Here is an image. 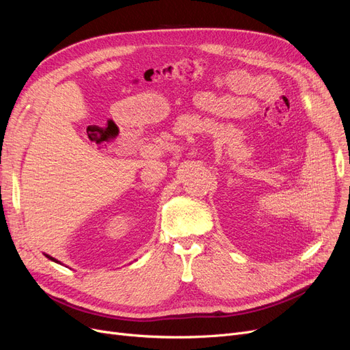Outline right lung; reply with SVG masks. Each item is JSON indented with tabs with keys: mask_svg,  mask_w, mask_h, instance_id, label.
Returning <instances> with one entry per match:
<instances>
[{
	"mask_svg": "<svg viewBox=\"0 0 350 350\" xmlns=\"http://www.w3.org/2000/svg\"><path fill=\"white\" fill-rule=\"evenodd\" d=\"M45 256H46V257H48V258H49V260H52V261H55V262H58V261H57V260H55V258H52V257H51V256H48V254H45Z\"/></svg>",
	"mask_w": 350,
	"mask_h": 350,
	"instance_id": "obj_1",
	"label": "right lung"
}]
</instances>
